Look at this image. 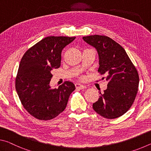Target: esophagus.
Here are the masks:
<instances>
[{
	"label": "esophagus",
	"instance_id": "1",
	"mask_svg": "<svg viewBox=\"0 0 151 151\" xmlns=\"http://www.w3.org/2000/svg\"><path fill=\"white\" fill-rule=\"evenodd\" d=\"M76 86V88L77 89H80V90H83V89H85L86 88V86L84 85H82L81 84V83H76L75 84Z\"/></svg>",
	"mask_w": 151,
	"mask_h": 151
}]
</instances>
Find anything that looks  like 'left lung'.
Masks as SVG:
<instances>
[{
  "label": "left lung",
  "mask_w": 151,
  "mask_h": 151,
  "mask_svg": "<svg viewBox=\"0 0 151 151\" xmlns=\"http://www.w3.org/2000/svg\"><path fill=\"white\" fill-rule=\"evenodd\" d=\"M83 41L95 47L98 53V72L106 77L107 89L93 108L98 114L108 119L122 116L131 107L138 92L139 76L124 49L108 37H83Z\"/></svg>",
  "instance_id": "obj_1"
}]
</instances>
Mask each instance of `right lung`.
<instances>
[{"instance_id":"right-lung-1","label":"right lung","mask_w":151,"mask_h":151,"mask_svg":"<svg viewBox=\"0 0 151 151\" xmlns=\"http://www.w3.org/2000/svg\"><path fill=\"white\" fill-rule=\"evenodd\" d=\"M76 37H47L29 49L22 58L15 81L21 104L37 119L49 120L65 109L76 87L65 81L58 88L49 86L53 69L61 65V51Z\"/></svg>"}]
</instances>
